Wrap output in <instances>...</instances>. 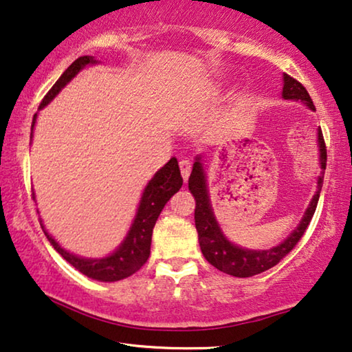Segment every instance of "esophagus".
Segmentation results:
<instances>
[{"mask_svg": "<svg viewBox=\"0 0 352 352\" xmlns=\"http://www.w3.org/2000/svg\"><path fill=\"white\" fill-rule=\"evenodd\" d=\"M180 170H182L183 180L188 182L189 174H191V163H189V160H186V158L180 160Z\"/></svg>", "mask_w": 352, "mask_h": 352, "instance_id": "34e87169", "label": "esophagus"}]
</instances>
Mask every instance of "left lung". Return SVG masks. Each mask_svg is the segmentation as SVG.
I'll return each mask as SVG.
<instances>
[{"label": "left lung", "instance_id": "8db88e82", "mask_svg": "<svg viewBox=\"0 0 352 352\" xmlns=\"http://www.w3.org/2000/svg\"><path fill=\"white\" fill-rule=\"evenodd\" d=\"M282 98L292 100V102H302L307 108L315 111V104L311 102L309 92L305 87L300 85L299 81L294 80L287 74H283V87H282ZM318 135V150H320V166L321 169H326L327 161V152L326 144L322 139L321 128L316 130ZM322 178L324 174L318 177V188L314 199L310 200L309 206H307L302 219L298 224V227L289 233V235L283 239L280 244L263 250L255 249H246L241 246H236L232 241H228L227 236L222 232V228L217 222L213 206L210 202L208 194V185H206V174L204 169L202 156H197L196 163L192 166V172L189 175L188 188L192 192L194 199H196V213H194V221H196V228L199 233V244L200 250L208 263L213 265L217 270L226 272V274L235 276V277H252L260 272H265L270 267L276 266L283 256L289 254L298 241L302 238L305 228L309 227L311 217L315 214L318 199H320V192L322 188Z\"/></svg>", "mask_w": 352, "mask_h": 352}]
</instances>
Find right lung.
<instances>
[{"instance_id": "obj_1", "label": "right lung", "mask_w": 352, "mask_h": 352, "mask_svg": "<svg viewBox=\"0 0 352 352\" xmlns=\"http://www.w3.org/2000/svg\"><path fill=\"white\" fill-rule=\"evenodd\" d=\"M98 64L97 59H94V56H81L78 58L69 69H67L58 81L54 82V86L50 89L45 98L42 100L38 111L45 108V106L52 102V100L63 91V89L74 80V78L80 74V72L87 65ZM37 120V114L32 117V125H31V139L32 133H34V125ZM183 178L180 174V167H178L177 158H170L167 163L161 167L152 177V180L147 183V186L144 188L142 197L139 200L135 219L131 222L130 230H128L124 241L119 244L114 252L109 255L102 256V258H86V256L72 254L64 248H60V244L50 235L45 230V226H41L43 228V233L48 238V241L52 243V246L56 249V252L64 256V260L87 277L94 278L98 282H117L122 278L130 277L135 274L146 263L148 255H150V244H152V233L155 222L158 219L161 211H163L164 205L167 204L174 194L182 188ZM36 199V196H34Z\"/></svg>"}]
</instances>
